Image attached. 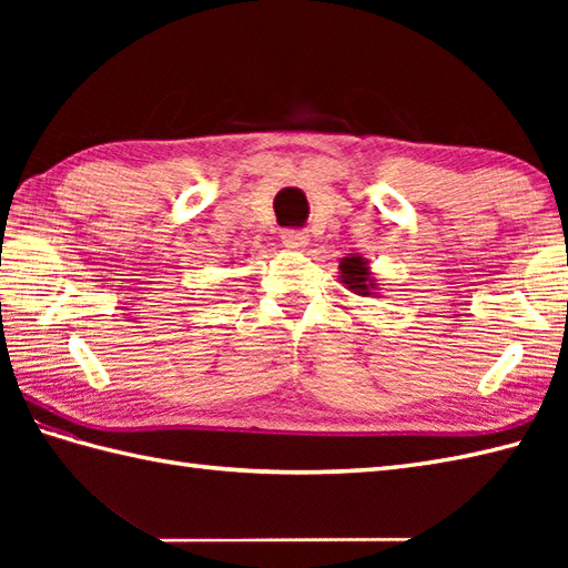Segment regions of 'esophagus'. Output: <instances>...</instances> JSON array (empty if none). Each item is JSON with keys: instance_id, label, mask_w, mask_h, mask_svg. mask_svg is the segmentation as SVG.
Listing matches in <instances>:
<instances>
[{"instance_id": "obj_1", "label": "esophagus", "mask_w": 568, "mask_h": 568, "mask_svg": "<svg viewBox=\"0 0 568 568\" xmlns=\"http://www.w3.org/2000/svg\"><path fill=\"white\" fill-rule=\"evenodd\" d=\"M281 239H283V244L293 251H303L310 244L307 232H300V229H285Z\"/></svg>"}]
</instances>
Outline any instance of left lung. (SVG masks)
I'll return each mask as SVG.
<instances>
[{
	"label": "left lung",
	"instance_id": "8db88e82",
	"mask_svg": "<svg viewBox=\"0 0 568 568\" xmlns=\"http://www.w3.org/2000/svg\"><path fill=\"white\" fill-rule=\"evenodd\" d=\"M339 283L358 297H378V281L371 271V261L358 256V253H348L339 261Z\"/></svg>",
	"mask_w": 568,
	"mask_h": 568
}]
</instances>
